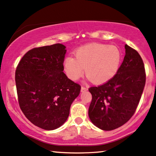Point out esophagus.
Instances as JSON below:
<instances>
[{"label":"esophagus","instance_id":"1","mask_svg":"<svg viewBox=\"0 0 156 156\" xmlns=\"http://www.w3.org/2000/svg\"><path fill=\"white\" fill-rule=\"evenodd\" d=\"M87 90H88V88H86V87H84V86H82L81 87V92H84V91H86Z\"/></svg>","mask_w":156,"mask_h":156}]
</instances>
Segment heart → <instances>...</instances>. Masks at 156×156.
<instances>
[{
	"mask_svg": "<svg viewBox=\"0 0 156 156\" xmlns=\"http://www.w3.org/2000/svg\"><path fill=\"white\" fill-rule=\"evenodd\" d=\"M75 56L64 61L67 76L73 80H78L84 73L93 83L101 84L115 76L121 62V52L115 45L90 43L76 50Z\"/></svg>",
	"mask_w": 156,
	"mask_h": 156,
	"instance_id": "1",
	"label": "heart"
}]
</instances>
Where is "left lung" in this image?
I'll use <instances>...</instances> for the list:
<instances>
[{
    "instance_id": "left-lung-1",
    "label": "left lung",
    "mask_w": 156,
    "mask_h": 156,
    "mask_svg": "<svg viewBox=\"0 0 156 156\" xmlns=\"http://www.w3.org/2000/svg\"><path fill=\"white\" fill-rule=\"evenodd\" d=\"M125 49L117 73L105 83L88 89L92 95L89 118L103 130L116 129L131 118L146 84V70L140 54L128 45Z\"/></svg>"
}]
</instances>
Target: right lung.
I'll list each match as a JSON object with an SVG mask.
<instances>
[{"label": "right lung", "instance_id": "obj_1", "mask_svg": "<svg viewBox=\"0 0 156 156\" xmlns=\"http://www.w3.org/2000/svg\"><path fill=\"white\" fill-rule=\"evenodd\" d=\"M66 46L61 43L34 48L18 63L16 85L25 116L42 129H56L69 115L80 86L63 73Z\"/></svg>", "mask_w": 156, "mask_h": 156}]
</instances>
